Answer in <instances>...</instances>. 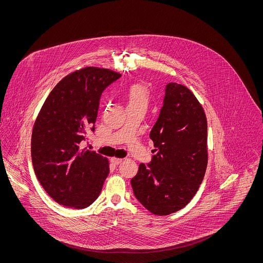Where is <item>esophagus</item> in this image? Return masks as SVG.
I'll return each mask as SVG.
<instances>
[{"mask_svg": "<svg viewBox=\"0 0 263 263\" xmlns=\"http://www.w3.org/2000/svg\"><path fill=\"white\" fill-rule=\"evenodd\" d=\"M122 161H123V159H122V158H116V157L111 158V162L114 163V164H120Z\"/></svg>", "mask_w": 263, "mask_h": 263, "instance_id": "34e87169", "label": "esophagus"}]
</instances>
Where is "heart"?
Returning a JSON list of instances; mask_svg holds the SVG:
<instances>
[{
	"mask_svg": "<svg viewBox=\"0 0 263 263\" xmlns=\"http://www.w3.org/2000/svg\"><path fill=\"white\" fill-rule=\"evenodd\" d=\"M126 99L128 107L130 106H143L146 107L148 101L147 88L139 83L132 84L126 91Z\"/></svg>",
	"mask_w": 263,
	"mask_h": 263,
	"instance_id": "1",
	"label": "heart"
}]
</instances>
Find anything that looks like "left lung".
Returning <instances> with one entry per match:
<instances>
[{
	"label": "left lung",
	"instance_id": "obj_1",
	"mask_svg": "<svg viewBox=\"0 0 263 263\" xmlns=\"http://www.w3.org/2000/svg\"><path fill=\"white\" fill-rule=\"evenodd\" d=\"M149 138L157 154L151 163L139 164L131 185L144 208L156 215H167L195 197L208 162L207 119L192 90L178 83L166 85Z\"/></svg>",
	"mask_w": 263,
	"mask_h": 263
}]
</instances>
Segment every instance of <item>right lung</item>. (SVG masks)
Segmentation results:
<instances>
[{"label": "right lung", "instance_id": "add662e5", "mask_svg": "<svg viewBox=\"0 0 263 263\" xmlns=\"http://www.w3.org/2000/svg\"><path fill=\"white\" fill-rule=\"evenodd\" d=\"M122 76L87 66L60 80L46 99L33 126L31 156L35 175L58 204L82 209L99 197L109 174L106 157L81 148L95 131L103 90Z\"/></svg>", "mask_w": 263, "mask_h": 263}]
</instances>
